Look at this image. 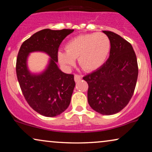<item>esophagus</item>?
<instances>
[{
  "instance_id": "esophagus-1",
  "label": "esophagus",
  "mask_w": 152,
  "mask_h": 152,
  "mask_svg": "<svg viewBox=\"0 0 152 152\" xmlns=\"http://www.w3.org/2000/svg\"><path fill=\"white\" fill-rule=\"evenodd\" d=\"M82 77L81 75H75V76H74L75 81L76 82H77L80 80H82Z\"/></svg>"
}]
</instances>
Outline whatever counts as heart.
Listing matches in <instances>:
<instances>
[{"label":"heart","instance_id":"obj_1","mask_svg":"<svg viewBox=\"0 0 152 152\" xmlns=\"http://www.w3.org/2000/svg\"><path fill=\"white\" fill-rule=\"evenodd\" d=\"M66 51L59 50L58 61L64 67L68 68L78 57V63L85 71H93L101 67L111 50V41L103 33H91L77 36L68 41Z\"/></svg>","mask_w":152,"mask_h":152}]
</instances>
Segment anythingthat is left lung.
I'll return each instance as SVG.
<instances>
[{
  "label": "left lung",
  "instance_id": "left-lung-1",
  "mask_svg": "<svg viewBox=\"0 0 152 152\" xmlns=\"http://www.w3.org/2000/svg\"><path fill=\"white\" fill-rule=\"evenodd\" d=\"M111 41L109 59L101 67L83 77L88 84V102L102 115H113L128 104L138 75L132 45L120 35L102 31Z\"/></svg>",
  "mask_w": 152,
  "mask_h": 152
}]
</instances>
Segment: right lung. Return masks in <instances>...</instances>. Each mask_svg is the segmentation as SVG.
<instances>
[{"mask_svg": "<svg viewBox=\"0 0 152 152\" xmlns=\"http://www.w3.org/2000/svg\"><path fill=\"white\" fill-rule=\"evenodd\" d=\"M73 31L40 30L25 41L18 51L16 70L23 94L35 111L46 117L60 115L70 105L75 86L74 75L62 72L57 63L60 44ZM34 51H42L50 57L47 68L40 74H32L28 69V56Z\"/></svg>", "mask_w": 152, "mask_h": 152, "instance_id": "obj_1", "label": "right lung"}]
</instances>
